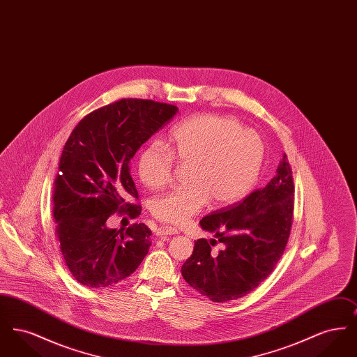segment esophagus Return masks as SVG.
Here are the masks:
<instances>
[{
  "instance_id": "1",
  "label": "esophagus",
  "mask_w": 357,
  "mask_h": 357,
  "mask_svg": "<svg viewBox=\"0 0 357 357\" xmlns=\"http://www.w3.org/2000/svg\"><path fill=\"white\" fill-rule=\"evenodd\" d=\"M178 234V230L172 226H160L156 229V236L159 237H166V236H174Z\"/></svg>"
}]
</instances>
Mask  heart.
I'll list each match as a JSON object with an SVG mask.
<instances>
[{
    "mask_svg": "<svg viewBox=\"0 0 357 357\" xmlns=\"http://www.w3.org/2000/svg\"><path fill=\"white\" fill-rule=\"evenodd\" d=\"M169 146L153 143L137 159L140 181L150 188L166 186L175 160L188 165L185 187L153 198L156 220L182 225L213 199L215 204L239 201L255 183L262 162V143L237 120L218 115H198L171 130Z\"/></svg>",
    "mask_w": 357,
    "mask_h": 357,
    "instance_id": "heart-1",
    "label": "heart"
}]
</instances>
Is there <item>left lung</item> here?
I'll return each instance as SVG.
<instances>
[{"label": "left lung", "mask_w": 357, "mask_h": 357, "mask_svg": "<svg viewBox=\"0 0 357 357\" xmlns=\"http://www.w3.org/2000/svg\"><path fill=\"white\" fill-rule=\"evenodd\" d=\"M294 183L284 153L271 182L242 202L202 218L201 227L217 239L201 238L182 266L187 284L214 303L237 300L255 290L284 255L293 223Z\"/></svg>", "instance_id": "obj_1"}]
</instances>
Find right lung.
Instances as JSON below:
<instances>
[{
  "instance_id": "obj_1",
  "label": "right lung",
  "mask_w": 357,
  "mask_h": 357,
  "mask_svg": "<svg viewBox=\"0 0 357 357\" xmlns=\"http://www.w3.org/2000/svg\"><path fill=\"white\" fill-rule=\"evenodd\" d=\"M178 112L172 104L121 99L92 111L64 146L53 187V218L69 272L88 288L112 287L135 272L151 246V230L134 223L108 229L115 213L142 211L130 172L136 151Z\"/></svg>"
}]
</instances>
